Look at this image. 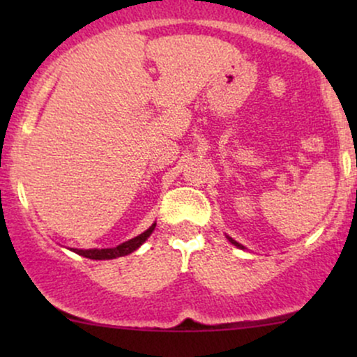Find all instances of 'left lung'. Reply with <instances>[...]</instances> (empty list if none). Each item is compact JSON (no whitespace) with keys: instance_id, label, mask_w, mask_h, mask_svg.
<instances>
[{"instance_id":"1","label":"left lung","mask_w":357,"mask_h":357,"mask_svg":"<svg viewBox=\"0 0 357 357\" xmlns=\"http://www.w3.org/2000/svg\"><path fill=\"white\" fill-rule=\"evenodd\" d=\"M227 238H228V241H230V243H231V245H235V247H236V248H241V250H245V247H243V245H240V243H238V241H235V240H233V238H231V236H228V235H227Z\"/></svg>"}]
</instances>
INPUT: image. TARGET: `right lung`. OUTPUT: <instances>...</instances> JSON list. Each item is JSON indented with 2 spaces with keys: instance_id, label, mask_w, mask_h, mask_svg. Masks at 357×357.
I'll return each instance as SVG.
<instances>
[{
  "instance_id": "obj_1",
  "label": "right lung",
  "mask_w": 357,
  "mask_h": 357,
  "mask_svg": "<svg viewBox=\"0 0 357 357\" xmlns=\"http://www.w3.org/2000/svg\"><path fill=\"white\" fill-rule=\"evenodd\" d=\"M155 228V223L151 225L149 228L144 233H141V235L134 236V238L124 241V243L117 245V247L114 248H89V250H80V248H70L72 252L79 253V255L85 257V258H90V260H112V258H117V257H124V255H129V253L136 252V250L141 247L144 241L149 238L151 233L154 231Z\"/></svg>"
}]
</instances>
